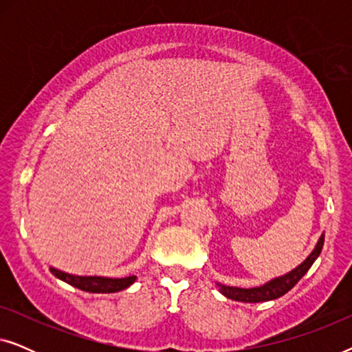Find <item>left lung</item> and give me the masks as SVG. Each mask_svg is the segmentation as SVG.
Wrapping results in <instances>:
<instances>
[{
  "label": "left lung",
  "instance_id": "1",
  "mask_svg": "<svg viewBox=\"0 0 352 352\" xmlns=\"http://www.w3.org/2000/svg\"><path fill=\"white\" fill-rule=\"evenodd\" d=\"M322 247H324V235L319 239L314 252L306 258L305 263H301L300 266L293 269L292 272L285 274V276L277 277L274 278V280L267 282L266 285L256 287V288H239V287L221 285V283H218L219 292L223 293L224 296L230 298V300L243 301V302H261V301H271V300H276V298H280L282 295H285L288 290H292V288L300 282V278L309 271L312 263H314L317 256L320 254Z\"/></svg>",
  "mask_w": 352,
  "mask_h": 352
}]
</instances>
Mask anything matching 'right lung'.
I'll use <instances>...</instances> for the list:
<instances>
[{"label":"right lung","instance_id":"obj_1","mask_svg":"<svg viewBox=\"0 0 352 352\" xmlns=\"http://www.w3.org/2000/svg\"><path fill=\"white\" fill-rule=\"evenodd\" d=\"M51 272L54 274L57 278H60V280L89 293H115L124 290V288L129 287L134 280H136V276H128L122 278H110L100 276H74V274L59 271V269L56 267H51Z\"/></svg>","mask_w":352,"mask_h":352}]
</instances>
